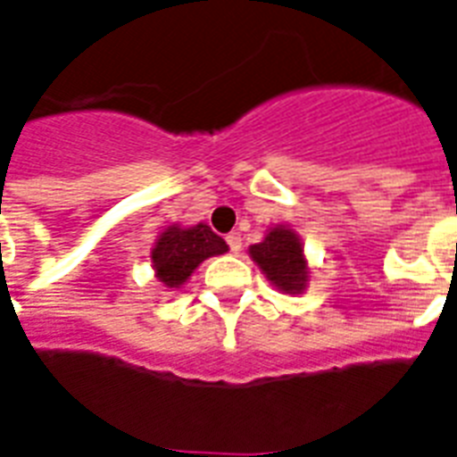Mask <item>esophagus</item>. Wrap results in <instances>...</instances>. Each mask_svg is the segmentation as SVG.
<instances>
[{
    "instance_id": "esophagus-1",
    "label": "esophagus",
    "mask_w": 457,
    "mask_h": 457,
    "mask_svg": "<svg viewBox=\"0 0 457 457\" xmlns=\"http://www.w3.org/2000/svg\"><path fill=\"white\" fill-rule=\"evenodd\" d=\"M225 241H228V246L232 253H239L241 251V235L239 232H229L228 237H225Z\"/></svg>"
}]
</instances>
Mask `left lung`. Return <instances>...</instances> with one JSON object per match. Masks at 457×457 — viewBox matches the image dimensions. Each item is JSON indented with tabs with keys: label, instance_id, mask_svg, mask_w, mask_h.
<instances>
[{
	"label": "left lung",
	"instance_id": "obj_1",
	"mask_svg": "<svg viewBox=\"0 0 457 457\" xmlns=\"http://www.w3.org/2000/svg\"><path fill=\"white\" fill-rule=\"evenodd\" d=\"M251 255L276 287L286 293H300L304 287L306 262L302 258L300 239L293 229L274 228L264 241L251 246Z\"/></svg>",
	"mask_w": 457,
	"mask_h": 457
}]
</instances>
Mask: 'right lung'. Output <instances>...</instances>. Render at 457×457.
Returning <instances> with one entry per match:
<instances>
[{
  "mask_svg": "<svg viewBox=\"0 0 457 457\" xmlns=\"http://www.w3.org/2000/svg\"><path fill=\"white\" fill-rule=\"evenodd\" d=\"M228 251V244L211 232L209 225H195V228H170L164 229L155 248H153V262H155L157 278L167 287H179L195 271L202 260L211 255H220Z\"/></svg>",
  "mask_w": 457,
  "mask_h": 457,
  "instance_id": "right-lung-1",
  "label": "right lung"
}]
</instances>
